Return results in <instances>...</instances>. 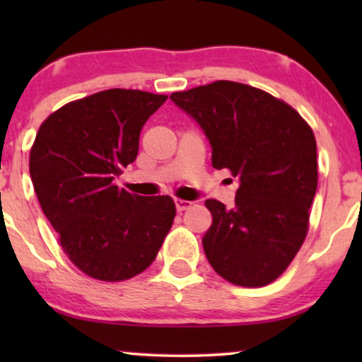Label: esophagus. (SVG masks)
<instances>
[{
	"instance_id": "34e87169",
	"label": "esophagus",
	"mask_w": 362,
	"mask_h": 362,
	"mask_svg": "<svg viewBox=\"0 0 362 362\" xmlns=\"http://www.w3.org/2000/svg\"><path fill=\"white\" fill-rule=\"evenodd\" d=\"M175 204H176V211H180V212H181V211L189 209L192 202H189V201H185V199H175Z\"/></svg>"
}]
</instances>
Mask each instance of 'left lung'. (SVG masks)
I'll return each instance as SVG.
<instances>
[{
  "instance_id": "obj_1",
  "label": "left lung",
  "mask_w": 362,
  "mask_h": 362,
  "mask_svg": "<svg viewBox=\"0 0 362 362\" xmlns=\"http://www.w3.org/2000/svg\"><path fill=\"white\" fill-rule=\"evenodd\" d=\"M209 141L212 166L239 177L232 209L207 199L204 254L222 279L264 286L284 274L308 232L318 186L316 140L300 113L259 88L217 81L175 92Z\"/></svg>"
}]
</instances>
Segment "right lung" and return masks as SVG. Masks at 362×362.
<instances>
[{"label":"right lung","mask_w":362,"mask_h":362,"mask_svg":"<svg viewBox=\"0 0 362 362\" xmlns=\"http://www.w3.org/2000/svg\"><path fill=\"white\" fill-rule=\"evenodd\" d=\"M166 95L110 88L46 118L29 175L72 264L103 281L141 274L156 259L176 216L170 196H136L115 177L136 160L140 132Z\"/></svg>","instance_id":"right-lung-1"}]
</instances>
